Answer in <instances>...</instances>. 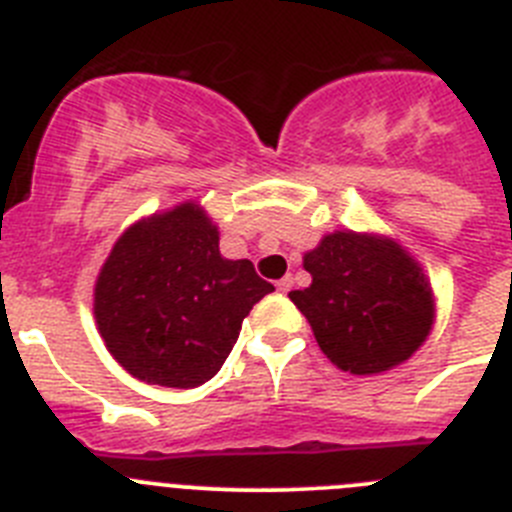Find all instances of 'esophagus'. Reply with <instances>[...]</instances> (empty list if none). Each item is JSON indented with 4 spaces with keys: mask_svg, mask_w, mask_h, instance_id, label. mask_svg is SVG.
<instances>
[{
    "mask_svg": "<svg viewBox=\"0 0 512 512\" xmlns=\"http://www.w3.org/2000/svg\"><path fill=\"white\" fill-rule=\"evenodd\" d=\"M277 289H279V292H282V295H287L289 289H292V277L279 279V282H277Z\"/></svg>",
    "mask_w": 512,
    "mask_h": 512,
    "instance_id": "34e87169",
    "label": "esophagus"
}]
</instances>
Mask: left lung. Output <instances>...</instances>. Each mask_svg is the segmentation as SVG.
Here are the masks:
<instances>
[{
    "mask_svg": "<svg viewBox=\"0 0 512 512\" xmlns=\"http://www.w3.org/2000/svg\"><path fill=\"white\" fill-rule=\"evenodd\" d=\"M305 269L312 284L289 292V300L343 372H387L428 336L431 287L397 243L359 233L325 235L305 253Z\"/></svg>",
    "mask_w": 512,
    "mask_h": 512,
    "instance_id": "1",
    "label": "left lung"
}]
</instances>
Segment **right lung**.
Returning a JSON list of instances; mask_svg holds the SVG:
<instances>
[{
    "mask_svg": "<svg viewBox=\"0 0 512 512\" xmlns=\"http://www.w3.org/2000/svg\"><path fill=\"white\" fill-rule=\"evenodd\" d=\"M197 205L122 233L94 287L110 354L140 382L200 387L220 372L251 307L274 292L248 259L228 261Z\"/></svg>",
    "mask_w": 512,
    "mask_h": 512,
    "instance_id": "add662e5",
    "label": "right lung"
}]
</instances>
